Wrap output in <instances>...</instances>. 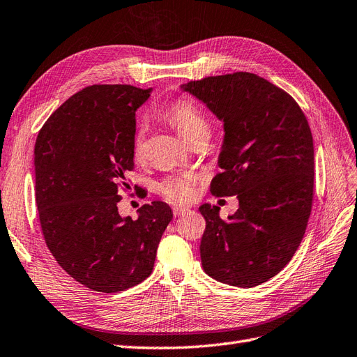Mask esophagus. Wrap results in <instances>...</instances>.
<instances>
[{"label":"esophagus","instance_id":"esophagus-1","mask_svg":"<svg viewBox=\"0 0 357 357\" xmlns=\"http://www.w3.org/2000/svg\"><path fill=\"white\" fill-rule=\"evenodd\" d=\"M174 215L176 217H181V215H186V214H190V210L189 208H184V206H176L173 210Z\"/></svg>","mask_w":357,"mask_h":357}]
</instances>
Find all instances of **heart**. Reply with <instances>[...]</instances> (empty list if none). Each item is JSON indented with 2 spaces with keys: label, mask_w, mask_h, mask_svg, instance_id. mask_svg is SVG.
<instances>
[{
  "label": "heart",
  "mask_w": 357,
  "mask_h": 357,
  "mask_svg": "<svg viewBox=\"0 0 357 357\" xmlns=\"http://www.w3.org/2000/svg\"><path fill=\"white\" fill-rule=\"evenodd\" d=\"M164 119L173 127L178 136L192 143L193 139L204 132H210V126L208 121L201 114V110L196 107L190 100L181 99L169 105L162 114ZM132 153L134 158L140 159L143 156V134L137 132L132 142ZM196 184L198 178L192 174L178 173L167 177L164 181L159 183V192H161L165 198L171 202L176 204H186L192 202L196 198Z\"/></svg>",
  "instance_id": "1"
}]
</instances>
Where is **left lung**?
<instances>
[{
	"label": "left lung",
	"mask_w": 357,
	"mask_h": 357,
	"mask_svg": "<svg viewBox=\"0 0 357 357\" xmlns=\"http://www.w3.org/2000/svg\"><path fill=\"white\" fill-rule=\"evenodd\" d=\"M218 121L225 137L215 196L236 195L239 208L221 220L204 204L201 261L223 284L252 288L284 268L296 254L312 213L314 149L303 110L272 82L250 72L180 85Z\"/></svg>",
	"instance_id": "1"
}]
</instances>
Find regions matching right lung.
Segmentation results:
<instances>
[{"label": "right lung", "instance_id": "1", "mask_svg": "<svg viewBox=\"0 0 357 357\" xmlns=\"http://www.w3.org/2000/svg\"><path fill=\"white\" fill-rule=\"evenodd\" d=\"M153 89L91 85L47 119L33 151L35 199L48 250L65 272L97 292L126 291L152 273L173 220L161 201L137 220L121 217L119 189L134 167L136 110Z\"/></svg>", "mask_w": 357, "mask_h": 357}]
</instances>
